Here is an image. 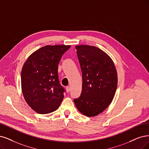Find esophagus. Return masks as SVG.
<instances>
[{"mask_svg":"<svg viewBox=\"0 0 149 149\" xmlns=\"http://www.w3.org/2000/svg\"><path fill=\"white\" fill-rule=\"evenodd\" d=\"M65 89H66V91H67V92L68 93V92H69L70 90V88L69 86H66Z\"/></svg>","mask_w":149,"mask_h":149,"instance_id":"esophagus-1","label":"esophagus"}]
</instances>
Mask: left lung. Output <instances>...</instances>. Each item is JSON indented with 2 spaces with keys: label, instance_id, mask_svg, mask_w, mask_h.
Listing matches in <instances>:
<instances>
[{
  "label": "left lung",
  "instance_id": "obj_1",
  "mask_svg": "<svg viewBox=\"0 0 149 149\" xmlns=\"http://www.w3.org/2000/svg\"><path fill=\"white\" fill-rule=\"evenodd\" d=\"M82 72L80 96L74 100L79 111L87 117L102 113L112 102L117 90L116 68L109 55L96 47H75Z\"/></svg>",
  "mask_w": 149,
  "mask_h": 149
}]
</instances>
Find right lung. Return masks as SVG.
<instances>
[{
  "mask_svg": "<svg viewBox=\"0 0 149 149\" xmlns=\"http://www.w3.org/2000/svg\"><path fill=\"white\" fill-rule=\"evenodd\" d=\"M70 45H46L32 53L21 70V90L27 104L38 113L56 111L64 97L58 64Z\"/></svg>",
  "mask_w": 149,
  "mask_h": 149,
  "instance_id": "1",
  "label": "right lung"
}]
</instances>
